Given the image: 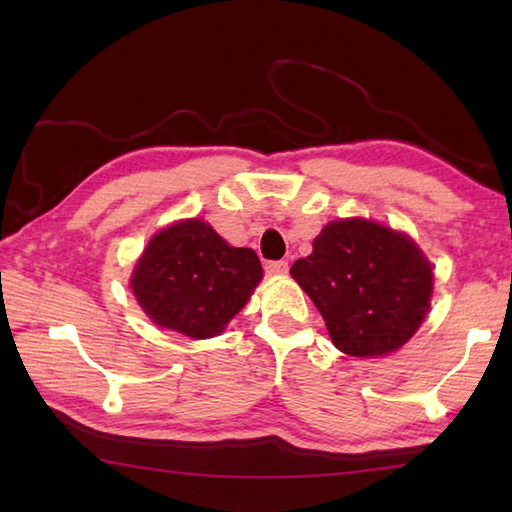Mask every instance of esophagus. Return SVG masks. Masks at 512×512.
Instances as JSON below:
<instances>
[{
  "label": "esophagus",
  "mask_w": 512,
  "mask_h": 512,
  "mask_svg": "<svg viewBox=\"0 0 512 512\" xmlns=\"http://www.w3.org/2000/svg\"><path fill=\"white\" fill-rule=\"evenodd\" d=\"M266 273L273 275V277H281L288 273V262H284V259H279V262H268L266 264Z\"/></svg>",
  "instance_id": "obj_1"
}]
</instances>
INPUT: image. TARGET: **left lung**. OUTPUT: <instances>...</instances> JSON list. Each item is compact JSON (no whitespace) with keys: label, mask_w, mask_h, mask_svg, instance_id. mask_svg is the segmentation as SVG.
<instances>
[{"label":"left lung","mask_w":512,"mask_h":512,"mask_svg":"<svg viewBox=\"0 0 512 512\" xmlns=\"http://www.w3.org/2000/svg\"><path fill=\"white\" fill-rule=\"evenodd\" d=\"M290 275L321 312L332 343L350 356H385L405 345L433 290L431 264L416 242L363 217L330 222Z\"/></svg>","instance_id":"1"}]
</instances>
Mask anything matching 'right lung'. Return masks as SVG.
Wrapping results in <instances>:
<instances>
[{"instance_id":"obj_1","label":"right lung","mask_w":512,"mask_h":512,"mask_svg":"<svg viewBox=\"0 0 512 512\" xmlns=\"http://www.w3.org/2000/svg\"><path fill=\"white\" fill-rule=\"evenodd\" d=\"M262 275L253 248L228 246L202 220H182L151 237L129 284L160 328L211 339L246 306Z\"/></svg>"}]
</instances>
